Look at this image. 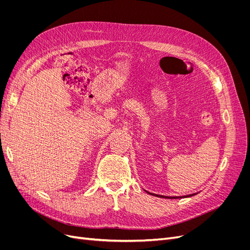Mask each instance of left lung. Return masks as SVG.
Returning a JSON list of instances; mask_svg holds the SVG:
<instances>
[{"label": "left lung", "mask_w": 250, "mask_h": 250, "mask_svg": "<svg viewBox=\"0 0 250 250\" xmlns=\"http://www.w3.org/2000/svg\"><path fill=\"white\" fill-rule=\"evenodd\" d=\"M156 196H159V198H165V199H179V198H167V196H163V195H158V194H154ZM193 195V194H192ZM188 196H191V195H187V196H182V198H188ZM181 199V198H180Z\"/></svg>", "instance_id": "8db88e82"}]
</instances>
